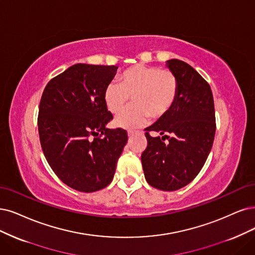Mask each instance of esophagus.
<instances>
[{"label": "esophagus", "mask_w": 255, "mask_h": 255, "mask_svg": "<svg viewBox=\"0 0 255 255\" xmlns=\"http://www.w3.org/2000/svg\"><path fill=\"white\" fill-rule=\"evenodd\" d=\"M135 133H136L135 131H131V130H130V131H128V136L131 137V136H133Z\"/></svg>", "instance_id": "esophagus-1"}]
</instances>
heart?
Segmentation results:
<instances>
[{"label":"heart","instance_id":"1","mask_svg":"<svg viewBox=\"0 0 255 255\" xmlns=\"http://www.w3.org/2000/svg\"><path fill=\"white\" fill-rule=\"evenodd\" d=\"M178 82L169 69L138 64L124 70L120 85L108 84L104 90L107 109L116 115L132 98L134 105L123 110L116 125L131 129L145 125L150 116L161 118L171 110L177 99Z\"/></svg>","mask_w":255,"mask_h":255}]
</instances>
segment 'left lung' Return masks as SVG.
I'll return each mask as SVG.
<instances>
[{
	"label": "left lung",
	"mask_w": 255,
	"mask_h": 255,
	"mask_svg": "<svg viewBox=\"0 0 255 255\" xmlns=\"http://www.w3.org/2000/svg\"><path fill=\"white\" fill-rule=\"evenodd\" d=\"M167 67L177 79V99L167 115L146 128L147 148L140 159L150 186L174 191L200 173L211 151L216 124L209 84L181 60L168 61ZM150 132H157L162 137H151Z\"/></svg>",
	"instance_id": "1"
}]
</instances>
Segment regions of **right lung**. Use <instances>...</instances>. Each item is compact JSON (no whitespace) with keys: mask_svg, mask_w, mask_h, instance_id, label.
<instances>
[{"mask_svg":"<svg viewBox=\"0 0 255 255\" xmlns=\"http://www.w3.org/2000/svg\"><path fill=\"white\" fill-rule=\"evenodd\" d=\"M116 66L75 64L51 79L43 91L37 127L43 153L60 180L74 190L107 187L127 144L124 129H108L113 117L104 90Z\"/></svg>","mask_w":255,"mask_h":255,"instance_id":"1","label":"right lung"}]
</instances>
